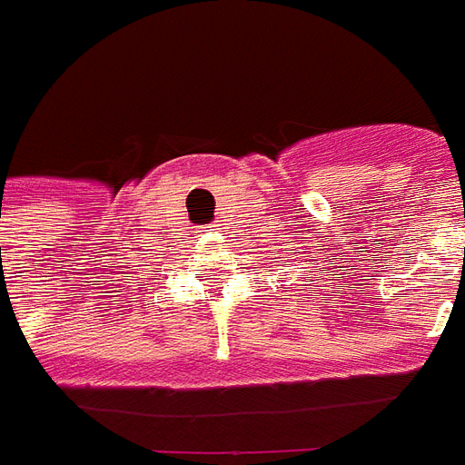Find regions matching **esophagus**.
Segmentation results:
<instances>
[{
    "instance_id": "esophagus-1",
    "label": "esophagus",
    "mask_w": 465,
    "mask_h": 465,
    "mask_svg": "<svg viewBox=\"0 0 465 465\" xmlns=\"http://www.w3.org/2000/svg\"><path fill=\"white\" fill-rule=\"evenodd\" d=\"M210 228H218V225H210Z\"/></svg>"
}]
</instances>
